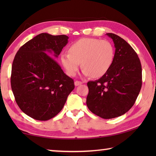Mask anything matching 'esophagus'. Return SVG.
Masks as SVG:
<instances>
[{"mask_svg": "<svg viewBox=\"0 0 156 156\" xmlns=\"http://www.w3.org/2000/svg\"><path fill=\"white\" fill-rule=\"evenodd\" d=\"M83 83H82V82H80V81H78V80H76L75 82H74V84H75V86H78V85H80V84Z\"/></svg>", "mask_w": 156, "mask_h": 156, "instance_id": "esophagus-1", "label": "esophagus"}]
</instances>
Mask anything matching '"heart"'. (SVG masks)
Returning a JSON list of instances; mask_svg holds the SVG:
<instances>
[{"label":"heart","mask_w":156,"mask_h":156,"mask_svg":"<svg viewBox=\"0 0 156 156\" xmlns=\"http://www.w3.org/2000/svg\"><path fill=\"white\" fill-rule=\"evenodd\" d=\"M114 56V47L110 41L83 38L71 44L69 53L62 54L60 60L69 76H75L81 62L84 76L100 78L109 72Z\"/></svg>","instance_id":"heart-1"}]
</instances>
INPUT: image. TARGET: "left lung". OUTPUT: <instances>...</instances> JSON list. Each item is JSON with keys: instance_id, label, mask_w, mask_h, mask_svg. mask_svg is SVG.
<instances>
[{"instance_id": "8db88e82", "label": "left lung", "mask_w": 156, "mask_h": 156, "mask_svg": "<svg viewBox=\"0 0 156 156\" xmlns=\"http://www.w3.org/2000/svg\"><path fill=\"white\" fill-rule=\"evenodd\" d=\"M106 34L114 43V60L106 74L87 83L86 103L94 114L110 119L125 114L135 103L142 87V66L127 42L114 34Z\"/></svg>"}]
</instances>
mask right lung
Returning <instances> with one entry per match:
<instances>
[{
  "label": "right lung",
  "instance_id": "add662e5",
  "mask_svg": "<svg viewBox=\"0 0 156 156\" xmlns=\"http://www.w3.org/2000/svg\"><path fill=\"white\" fill-rule=\"evenodd\" d=\"M66 35H37L18 49L12 63L11 86L16 102L37 120L54 118L74 89V82L47 53L58 57L68 43Z\"/></svg>",
  "mask_w": 156,
  "mask_h": 156
}]
</instances>
